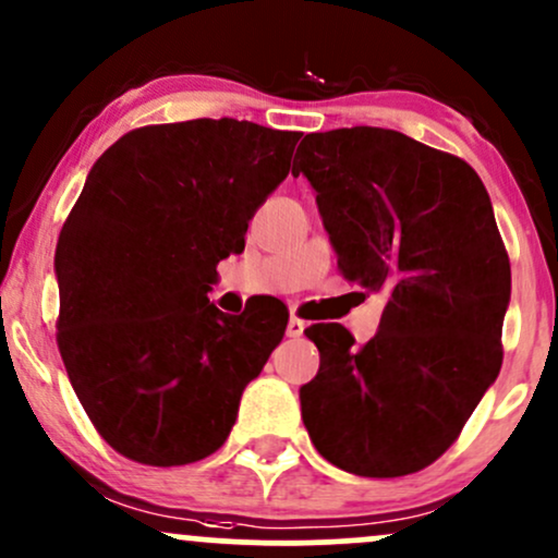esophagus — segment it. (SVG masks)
Segmentation results:
<instances>
[{
	"label": "esophagus",
	"mask_w": 558,
	"mask_h": 558,
	"mask_svg": "<svg viewBox=\"0 0 558 558\" xmlns=\"http://www.w3.org/2000/svg\"><path fill=\"white\" fill-rule=\"evenodd\" d=\"M304 328H306L304 319H301V317H291V319H288L286 336H288V338H301V336H304Z\"/></svg>",
	"instance_id": "34e87169"
}]
</instances>
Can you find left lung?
Returning a JSON list of instances; mask_svg holds the SVG:
<instances>
[{
    "label": "left lung",
    "instance_id": "left-lung-1",
    "mask_svg": "<svg viewBox=\"0 0 558 558\" xmlns=\"http://www.w3.org/2000/svg\"><path fill=\"white\" fill-rule=\"evenodd\" d=\"M293 172L315 185L343 278L388 299L364 345L338 323L304 330L319 373L301 420L351 475L425 470L504 362L511 267L488 191L464 159L367 125L304 136Z\"/></svg>",
    "mask_w": 558,
    "mask_h": 558
}]
</instances>
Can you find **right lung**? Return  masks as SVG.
I'll return each instance as SVG.
<instances>
[{
  "instance_id": "right-lung-1",
  "label": "right lung",
  "mask_w": 558,
  "mask_h": 558,
  "mask_svg": "<svg viewBox=\"0 0 558 558\" xmlns=\"http://www.w3.org/2000/svg\"><path fill=\"white\" fill-rule=\"evenodd\" d=\"M299 138L233 118L144 125L88 172L57 241V345L96 433L125 459L215 453L283 341L288 312L230 317L207 291Z\"/></svg>"
}]
</instances>
